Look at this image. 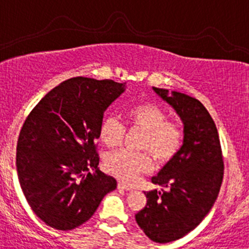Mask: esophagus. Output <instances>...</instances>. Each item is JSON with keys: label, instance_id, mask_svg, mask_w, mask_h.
<instances>
[{"label": "esophagus", "instance_id": "1", "mask_svg": "<svg viewBox=\"0 0 249 249\" xmlns=\"http://www.w3.org/2000/svg\"><path fill=\"white\" fill-rule=\"evenodd\" d=\"M118 189L125 190V191H131L132 187H130V186H126L125 183H123V182H119V183H118Z\"/></svg>", "mask_w": 249, "mask_h": 249}]
</instances>
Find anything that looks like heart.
<instances>
[{
    "mask_svg": "<svg viewBox=\"0 0 249 249\" xmlns=\"http://www.w3.org/2000/svg\"><path fill=\"white\" fill-rule=\"evenodd\" d=\"M125 115L132 129L142 131L140 149L148 151L159 164L168 163L175 157L182 144V129L178 123L168 120V115L159 106L152 102L139 103L127 108ZM124 134V125L117 118L107 117L101 123L100 139L109 148L119 146ZM148 154L126 149L113 152L106 156L105 169L122 182L134 183L141 174L151 170L152 160Z\"/></svg>",
    "mask_w": 249,
    "mask_h": 249,
    "instance_id": "1",
    "label": "heart"
}]
</instances>
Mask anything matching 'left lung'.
I'll use <instances>...</instances> for the list:
<instances>
[{
  "label": "left lung",
  "mask_w": 249,
  "mask_h": 249,
  "mask_svg": "<svg viewBox=\"0 0 249 249\" xmlns=\"http://www.w3.org/2000/svg\"><path fill=\"white\" fill-rule=\"evenodd\" d=\"M153 91L180 117L183 141L175 157L152 178L165 190L144 192L147 204L135 219L147 237L168 243L187 235L209 213L220 191L224 161L218 130L206 107L185 93Z\"/></svg>",
  "instance_id": "left-lung-1"
}]
</instances>
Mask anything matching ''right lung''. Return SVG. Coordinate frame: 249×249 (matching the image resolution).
<instances>
[{
	"label": "right lung",
	"instance_id": "obj_1",
	"mask_svg": "<svg viewBox=\"0 0 249 249\" xmlns=\"http://www.w3.org/2000/svg\"><path fill=\"white\" fill-rule=\"evenodd\" d=\"M124 91L125 84L113 80L71 78L26 118L17 144V173L29 206L46 225L78 228L117 189V180L98 169L95 141L106 109Z\"/></svg>",
	"mask_w": 249,
	"mask_h": 249
}]
</instances>
